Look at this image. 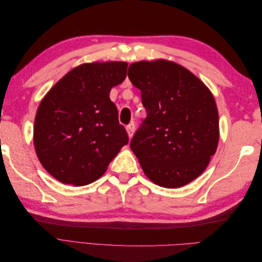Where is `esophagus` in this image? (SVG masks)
<instances>
[{"label":"esophagus","mask_w":262,"mask_h":262,"mask_svg":"<svg viewBox=\"0 0 262 262\" xmlns=\"http://www.w3.org/2000/svg\"><path fill=\"white\" fill-rule=\"evenodd\" d=\"M134 131H136V124H134L133 122H131L130 124L126 125V132H128L129 138H132V137H133Z\"/></svg>","instance_id":"1"}]
</instances>
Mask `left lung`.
<instances>
[{
    "label": "left lung",
    "mask_w": 262,
    "mask_h": 262,
    "mask_svg": "<svg viewBox=\"0 0 262 262\" xmlns=\"http://www.w3.org/2000/svg\"><path fill=\"white\" fill-rule=\"evenodd\" d=\"M128 76L146 110L130 143L142 169L161 187L189 184L207 168L217 147L213 95L190 71L166 60L132 63Z\"/></svg>",
    "instance_id": "left-lung-1"
}]
</instances>
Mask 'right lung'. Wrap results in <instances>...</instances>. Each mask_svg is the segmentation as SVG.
<instances>
[{"instance_id": "right-lung-1", "label": "right lung", "mask_w": 262, "mask_h": 262, "mask_svg": "<svg viewBox=\"0 0 262 262\" xmlns=\"http://www.w3.org/2000/svg\"><path fill=\"white\" fill-rule=\"evenodd\" d=\"M126 62H94L63 76L38 107L34 125L37 156L45 169L67 185L98 179L129 142L109 98L124 81Z\"/></svg>"}]
</instances>
